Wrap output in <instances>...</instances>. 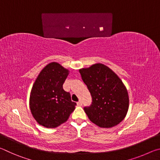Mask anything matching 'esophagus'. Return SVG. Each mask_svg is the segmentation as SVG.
Wrapping results in <instances>:
<instances>
[{
  "mask_svg": "<svg viewBox=\"0 0 160 160\" xmlns=\"http://www.w3.org/2000/svg\"><path fill=\"white\" fill-rule=\"evenodd\" d=\"M82 102H81V101H79V102L77 103L78 106H82Z\"/></svg>",
  "mask_w": 160,
  "mask_h": 160,
  "instance_id": "1",
  "label": "esophagus"
}]
</instances>
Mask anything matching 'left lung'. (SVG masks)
Here are the masks:
<instances>
[{
    "mask_svg": "<svg viewBox=\"0 0 160 160\" xmlns=\"http://www.w3.org/2000/svg\"><path fill=\"white\" fill-rule=\"evenodd\" d=\"M79 72L92 99L90 106L84 108L89 119L101 128H112L121 122L128 112L129 98L118 75L102 63Z\"/></svg>",
    "mask_w": 160,
    "mask_h": 160,
    "instance_id": "obj_1",
    "label": "left lung"
}]
</instances>
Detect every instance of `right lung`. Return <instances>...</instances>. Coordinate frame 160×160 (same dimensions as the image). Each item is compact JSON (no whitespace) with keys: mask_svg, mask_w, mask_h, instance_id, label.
I'll return each instance as SVG.
<instances>
[{"mask_svg":"<svg viewBox=\"0 0 160 160\" xmlns=\"http://www.w3.org/2000/svg\"><path fill=\"white\" fill-rule=\"evenodd\" d=\"M68 74V70L52 62L42 69L32 86L29 108L37 122L46 128L65 123L75 110L76 103L63 88Z\"/></svg>","mask_w":160,"mask_h":160,"instance_id":"right-lung-1","label":"right lung"}]
</instances>
